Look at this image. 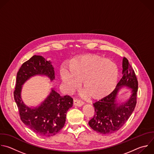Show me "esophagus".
<instances>
[{
	"label": "esophagus",
	"instance_id": "esophagus-1",
	"mask_svg": "<svg viewBox=\"0 0 154 154\" xmlns=\"http://www.w3.org/2000/svg\"><path fill=\"white\" fill-rule=\"evenodd\" d=\"M73 103L75 106H82L84 104L83 101H81L78 100H74L73 101Z\"/></svg>",
	"mask_w": 154,
	"mask_h": 154
}]
</instances>
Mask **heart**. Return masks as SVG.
Returning a JSON list of instances; mask_svg holds the SVG:
<instances>
[{"label": "heart", "mask_w": 154, "mask_h": 154, "mask_svg": "<svg viewBox=\"0 0 154 154\" xmlns=\"http://www.w3.org/2000/svg\"><path fill=\"white\" fill-rule=\"evenodd\" d=\"M69 68L60 69V78L65 91L72 94L83 83V97L94 100L108 95L114 89L118 77V67L111 60L96 54L82 56L70 60Z\"/></svg>", "instance_id": "heart-1"}]
</instances>
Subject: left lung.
<instances>
[{"mask_svg":"<svg viewBox=\"0 0 154 154\" xmlns=\"http://www.w3.org/2000/svg\"><path fill=\"white\" fill-rule=\"evenodd\" d=\"M123 76L114 90L108 95L96 101L94 117L89 122V126L97 132L111 134L119 131L133 112L137 103L138 80L128 60L123 57ZM131 88L132 95L125 103L119 105L116 98L118 91L123 86Z\"/></svg>","mask_w":154,"mask_h":154,"instance_id":"1","label":"left lung"}]
</instances>
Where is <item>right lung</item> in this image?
<instances>
[{
	"label": "right lung",
	"instance_id": "add662e5",
	"mask_svg": "<svg viewBox=\"0 0 154 154\" xmlns=\"http://www.w3.org/2000/svg\"><path fill=\"white\" fill-rule=\"evenodd\" d=\"M35 75H45L53 81L55 79L54 70L50 61L35 55L22 64L17 74L14 100L20 119L26 126L40 136L52 137L63 128L66 112L72 106L73 99L69 95L60 96L52 89L38 107L32 108L26 106L20 96L22 85Z\"/></svg>",
	"mask_w": 154,
	"mask_h": 154
}]
</instances>
